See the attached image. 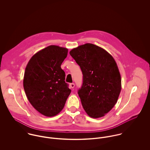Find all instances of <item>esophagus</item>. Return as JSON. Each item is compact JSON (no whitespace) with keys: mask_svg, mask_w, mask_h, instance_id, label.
Instances as JSON below:
<instances>
[{"mask_svg":"<svg viewBox=\"0 0 150 150\" xmlns=\"http://www.w3.org/2000/svg\"><path fill=\"white\" fill-rule=\"evenodd\" d=\"M74 86H75V84H74V83H71V84H70V86L71 88H74Z\"/></svg>","mask_w":150,"mask_h":150,"instance_id":"obj_1","label":"esophagus"}]
</instances>
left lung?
I'll use <instances>...</instances> for the list:
<instances>
[{"mask_svg":"<svg viewBox=\"0 0 150 150\" xmlns=\"http://www.w3.org/2000/svg\"><path fill=\"white\" fill-rule=\"evenodd\" d=\"M70 55L83 75L78 94L87 114L103 117L116 104L121 89V75L113 57L102 48L86 43L73 48Z\"/></svg>","mask_w":150,"mask_h":150,"instance_id":"obj_1","label":"left lung"}]
</instances>
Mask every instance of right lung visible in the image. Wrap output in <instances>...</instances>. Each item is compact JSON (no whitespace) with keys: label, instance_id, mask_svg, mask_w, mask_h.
I'll list each match as a JSON object with an SVG mask.
<instances>
[{"label":"right lung","instance_id":"add662e5","mask_svg":"<svg viewBox=\"0 0 150 150\" xmlns=\"http://www.w3.org/2000/svg\"><path fill=\"white\" fill-rule=\"evenodd\" d=\"M67 52L66 48L50 45L35 54L25 68L23 84L27 98L45 116L59 113L71 92L61 67Z\"/></svg>","mask_w":150,"mask_h":150}]
</instances>
